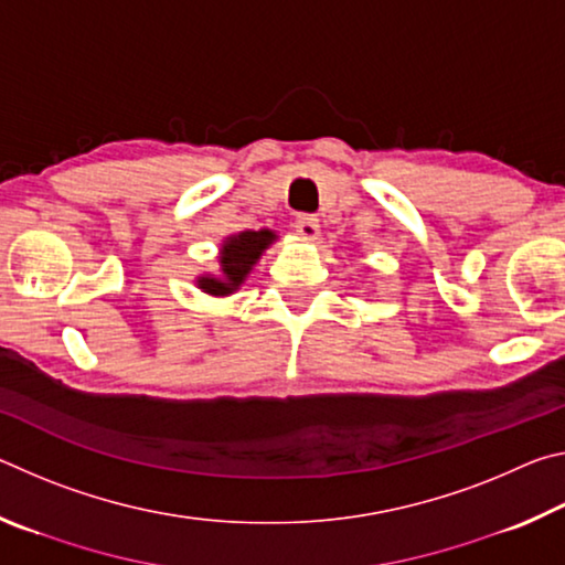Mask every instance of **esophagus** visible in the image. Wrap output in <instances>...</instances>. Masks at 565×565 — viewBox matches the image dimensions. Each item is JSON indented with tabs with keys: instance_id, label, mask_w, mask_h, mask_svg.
Masks as SVG:
<instances>
[{
	"instance_id": "esophagus-1",
	"label": "esophagus",
	"mask_w": 565,
	"mask_h": 565,
	"mask_svg": "<svg viewBox=\"0 0 565 565\" xmlns=\"http://www.w3.org/2000/svg\"><path fill=\"white\" fill-rule=\"evenodd\" d=\"M294 226H296V232H299L303 238H309V242L319 236V218L313 214H299L296 216Z\"/></svg>"
}]
</instances>
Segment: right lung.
I'll return each instance as SVG.
<instances>
[{
	"mask_svg": "<svg viewBox=\"0 0 565 565\" xmlns=\"http://www.w3.org/2000/svg\"><path fill=\"white\" fill-rule=\"evenodd\" d=\"M276 238L269 228H262V232H242L238 236H232L222 248V274L224 276H204L199 279V286L206 294L214 296H226L232 294L238 284L246 279V274L252 271V266L259 259L262 252Z\"/></svg>",
	"mask_w": 565,
	"mask_h": 565,
	"instance_id": "obj_1",
	"label": "right lung"
}]
</instances>
